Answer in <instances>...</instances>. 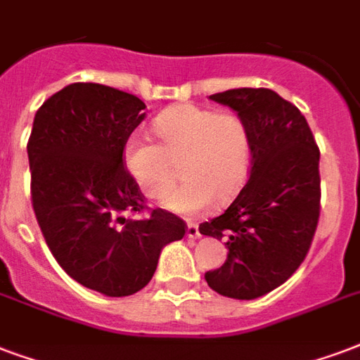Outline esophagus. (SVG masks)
Here are the masks:
<instances>
[{
  "instance_id": "1",
  "label": "esophagus",
  "mask_w": 360,
  "mask_h": 360,
  "mask_svg": "<svg viewBox=\"0 0 360 360\" xmlns=\"http://www.w3.org/2000/svg\"><path fill=\"white\" fill-rule=\"evenodd\" d=\"M199 235H201V231H199V224L190 221V224H188V237H190V239H197Z\"/></svg>"
}]
</instances>
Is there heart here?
Instances as JSON below:
<instances>
[{
	"mask_svg": "<svg viewBox=\"0 0 360 360\" xmlns=\"http://www.w3.org/2000/svg\"><path fill=\"white\" fill-rule=\"evenodd\" d=\"M153 132L159 144L136 134L123 150L127 170L146 197L167 195L178 180V165L186 184L165 199L169 210L199 214L214 201L226 205L243 190L252 142L239 113L180 104L159 113Z\"/></svg>",
	"mask_w": 360,
	"mask_h": 360,
	"instance_id": "heart-1",
	"label": "heart"
}]
</instances>
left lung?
<instances>
[{"instance_id":"left-lung-1","label":"left lung","mask_w":360,"mask_h":360,"mask_svg":"<svg viewBox=\"0 0 360 360\" xmlns=\"http://www.w3.org/2000/svg\"><path fill=\"white\" fill-rule=\"evenodd\" d=\"M210 98L233 108L250 131L252 161L239 195L199 231L226 239L228 260L205 273L212 290L254 300L305 260L321 214L319 146L292 102L271 89H229Z\"/></svg>"}]
</instances>
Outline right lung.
<instances>
[{"mask_svg": "<svg viewBox=\"0 0 360 360\" xmlns=\"http://www.w3.org/2000/svg\"><path fill=\"white\" fill-rule=\"evenodd\" d=\"M139 96L98 83H72L37 110L28 139L30 193L49 250L79 285L131 296L153 277L167 243L186 221L148 209L123 150L144 121Z\"/></svg>", "mask_w": 360, "mask_h": 360, "instance_id": "right-lung-1", "label": "right lung"}]
</instances>
